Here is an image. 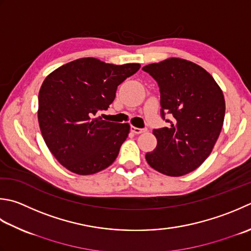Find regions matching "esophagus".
<instances>
[{
  "instance_id": "34e87169",
  "label": "esophagus",
  "mask_w": 251,
  "mask_h": 251,
  "mask_svg": "<svg viewBox=\"0 0 251 251\" xmlns=\"http://www.w3.org/2000/svg\"><path fill=\"white\" fill-rule=\"evenodd\" d=\"M130 130H131L132 132H134V134L139 135V134H142V132H146V131H147V128H137V127L131 126V127H130Z\"/></svg>"
}]
</instances>
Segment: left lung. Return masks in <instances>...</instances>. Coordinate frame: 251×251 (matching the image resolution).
Here are the masks:
<instances>
[{
	"mask_svg": "<svg viewBox=\"0 0 251 251\" xmlns=\"http://www.w3.org/2000/svg\"><path fill=\"white\" fill-rule=\"evenodd\" d=\"M142 70L158 82L162 119L168 127L153 129L158 145L147 152L152 169L168 176L195 171L210 155L222 129L225 115L223 92L202 67L172 57ZM172 121L165 119L166 113Z\"/></svg>",
	"mask_w": 251,
	"mask_h": 251,
	"instance_id": "1",
	"label": "left lung"
}]
</instances>
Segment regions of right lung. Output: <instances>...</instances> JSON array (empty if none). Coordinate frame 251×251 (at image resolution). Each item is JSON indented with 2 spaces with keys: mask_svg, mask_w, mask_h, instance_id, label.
<instances>
[{
  "mask_svg": "<svg viewBox=\"0 0 251 251\" xmlns=\"http://www.w3.org/2000/svg\"><path fill=\"white\" fill-rule=\"evenodd\" d=\"M139 64L114 65L85 57L52 72L39 91L38 121L49 150L73 173L90 175L110 166L129 125L95 119L115 99L117 86Z\"/></svg>",
  "mask_w": 251,
  "mask_h": 251,
  "instance_id": "obj_1",
  "label": "right lung"
}]
</instances>
